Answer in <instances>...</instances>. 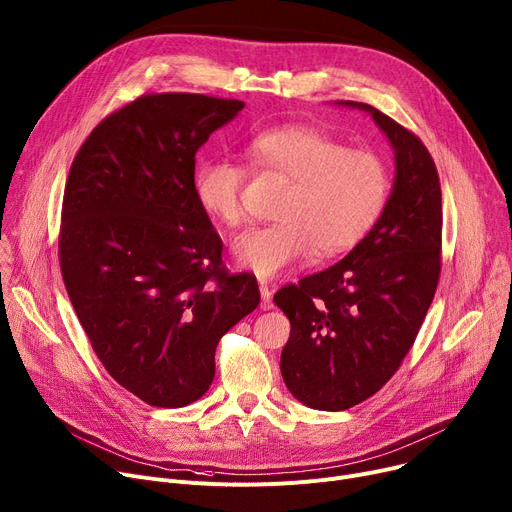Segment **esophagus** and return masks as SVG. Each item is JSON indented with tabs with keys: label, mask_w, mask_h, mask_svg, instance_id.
Listing matches in <instances>:
<instances>
[{
	"label": "esophagus",
	"mask_w": 512,
	"mask_h": 512,
	"mask_svg": "<svg viewBox=\"0 0 512 512\" xmlns=\"http://www.w3.org/2000/svg\"><path fill=\"white\" fill-rule=\"evenodd\" d=\"M260 295H262L260 308H262V310H270V308H273V297H270V289H268L266 283H260Z\"/></svg>",
	"instance_id": "esophagus-1"
}]
</instances>
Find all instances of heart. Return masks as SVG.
<instances>
[{
    "label": "heart",
    "instance_id": "1",
    "mask_svg": "<svg viewBox=\"0 0 512 512\" xmlns=\"http://www.w3.org/2000/svg\"><path fill=\"white\" fill-rule=\"evenodd\" d=\"M250 167L289 182L273 225L252 227L235 239V260L260 279H273L310 252L330 258L351 250L370 233L390 196L388 163L370 148L308 124L258 132L246 146ZM248 173L229 159L198 163L192 190L204 213L225 227L244 223Z\"/></svg>",
    "mask_w": 512,
    "mask_h": 512
}]
</instances>
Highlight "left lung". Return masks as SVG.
<instances>
[{
    "mask_svg": "<svg viewBox=\"0 0 512 512\" xmlns=\"http://www.w3.org/2000/svg\"><path fill=\"white\" fill-rule=\"evenodd\" d=\"M341 105L372 115L395 148L397 175L362 242L275 293L291 322L283 380L297 401L320 411L362 403L395 376L434 299L442 250L440 179L424 142L372 105Z\"/></svg>",
    "mask_w": 512,
    "mask_h": 512,
    "instance_id": "left-lung-1",
    "label": "left lung"
}]
</instances>
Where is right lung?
Returning a JSON list of instances; mask_svg holds the SVG:
<instances>
[{
    "instance_id": "obj_1",
    "label": "right lung",
    "mask_w": 512,
    "mask_h": 512,
    "mask_svg": "<svg viewBox=\"0 0 512 512\" xmlns=\"http://www.w3.org/2000/svg\"><path fill=\"white\" fill-rule=\"evenodd\" d=\"M244 109L194 93L142 95L90 132L70 167L59 266L109 376L153 407H184L215 378V351L260 304L229 273L194 198L198 148Z\"/></svg>"
}]
</instances>
